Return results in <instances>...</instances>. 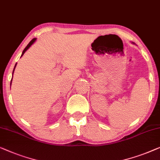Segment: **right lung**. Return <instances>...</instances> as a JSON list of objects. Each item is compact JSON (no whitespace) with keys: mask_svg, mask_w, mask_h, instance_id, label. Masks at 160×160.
Here are the masks:
<instances>
[{"mask_svg":"<svg viewBox=\"0 0 160 160\" xmlns=\"http://www.w3.org/2000/svg\"><path fill=\"white\" fill-rule=\"evenodd\" d=\"M35 40H36V38H34V39H32V40L31 41H30V42H29V43L28 44V45H27V47L24 48V50H23V52H22V55H24V52H26V51H27V50L29 49V48H30V46H31V45H32V44H33V43L34 42H35ZM22 56H21V57H22ZM16 66H17V64H16V65H15V67H16ZM15 67H14V69H15ZM14 69H13V71H14ZM11 81H12V79H11Z\"/></svg>","mask_w":160,"mask_h":160,"instance_id":"add662e5","label":"right lung"}]
</instances>
